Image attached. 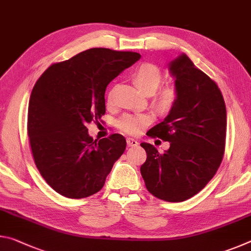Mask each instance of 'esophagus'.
Instances as JSON below:
<instances>
[{"label":"esophagus","instance_id":"esophagus-1","mask_svg":"<svg viewBox=\"0 0 251 251\" xmlns=\"http://www.w3.org/2000/svg\"><path fill=\"white\" fill-rule=\"evenodd\" d=\"M126 142H127V145H128L129 147H136L138 145L137 139H134V138H127Z\"/></svg>","mask_w":251,"mask_h":251}]
</instances>
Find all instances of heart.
Instances as JSON below:
<instances>
[{
	"mask_svg": "<svg viewBox=\"0 0 251 251\" xmlns=\"http://www.w3.org/2000/svg\"><path fill=\"white\" fill-rule=\"evenodd\" d=\"M163 79V73L156 65L143 64L134 73V80L139 90L147 95L156 92ZM177 90L173 85H167L157 93V103L160 107L167 108L175 103L177 100ZM108 104L113 101V91L107 96ZM152 122V116L146 113L125 114L117 122V126L123 133L128 135H138Z\"/></svg>",
	"mask_w": 251,
	"mask_h": 251,
	"instance_id": "1",
	"label": "heart"
}]
</instances>
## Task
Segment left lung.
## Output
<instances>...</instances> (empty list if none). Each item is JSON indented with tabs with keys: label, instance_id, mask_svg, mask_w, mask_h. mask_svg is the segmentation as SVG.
Here are the masks:
<instances>
[{
	"label": "left lung",
	"instance_id": "left-lung-1",
	"mask_svg": "<svg viewBox=\"0 0 251 251\" xmlns=\"http://www.w3.org/2000/svg\"><path fill=\"white\" fill-rule=\"evenodd\" d=\"M177 100L165 120L148 130L151 137L171 143L160 154L147 143L141 174L148 192L165 201L192 198L205 187L222 164L227 114L222 92L186 54L169 63Z\"/></svg>",
	"mask_w": 251,
	"mask_h": 251
}]
</instances>
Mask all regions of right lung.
Here are the masks:
<instances>
[{
    "instance_id": "right-lung-1",
    "label": "right lung",
    "mask_w": 251,
    "mask_h": 251,
    "mask_svg": "<svg viewBox=\"0 0 251 251\" xmlns=\"http://www.w3.org/2000/svg\"><path fill=\"white\" fill-rule=\"evenodd\" d=\"M141 58L135 52L95 48L50 65L34 85L27 134L37 169L62 196L85 198L103 188L126 139L97 141L86 125L105 114L107 85Z\"/></svg>"
}]
</instances>
